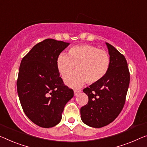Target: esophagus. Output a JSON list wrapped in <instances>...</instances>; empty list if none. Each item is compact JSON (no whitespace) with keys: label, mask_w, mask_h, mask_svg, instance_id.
Listing matches in <instances>:
<instances>
[{"label":"esophagus","mask_w":147,"mask_h":147,"mask_svg":"<svg viewBox=\"0 0 147 147\" xmlns=\"http://www.w3.org/2000/svg\"><path fill=\"white\" fill-rule=\"evenodd\" d=\"M79 93H80L79 90H74V96H77Z\"/></svg>","instance_id":"obj_1"}]
</instances>
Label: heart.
<instances>
[{
    "label": "heart",
    "mask_w": 147,
    "mask_h": 147,
    "mask_svg": "<svg viewBox=\"0 0 147 147\" xmlns=\"http://www.w3.org/2000/svg\"><path fill=\"white\" fill-rule=\"evenodd\" d=\"M69 55L61 53L57 58V67L63 77L71 74L76 66L78 72L65 78L70 87L78 88L88 84L101 80L108 73L110 57L106 51L91 45L74 46L69 50Z\"/></svg>",
    "instance_id": "1"
}]
</instances>
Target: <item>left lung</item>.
<instances>
[{
  "label": "left lung",
  "mask_w": 147,
  "mask_h": 147,
  "mask_svg": "<svg viewBox=\"0 0 147 147\" xmlns=\"http://www.w3.org/2000/svg\"><path fill=\"white\" fill-rule=\"evenodd\" d=\"M110 65L106 75L99 82L83 90L88 102L80 108L81 119L90 127L100 128L114 121L123 108L130 81L124 55L106 43Z\"/></svg>",
  "instance_id": "obj_1"
}]
</instances>
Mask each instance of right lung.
<instances>
[{
    "mask_svg": "<svg viewBox=\"0 0 147 147\" xmlns=\"http://www.w3.org/2000/svg\"><path fill=\"white\" fill-rule=\"evenodd\" d=\"M69 44L46 39L34 45L20 65L17 91L21 106L26 116L41 127L57 125L65 106L74 96L59 76L56 63Z\"/></svg>",
    "mask_w": 147,
    "mask_h": 147,
    "instance_id": "1",
    "label": "right lung"
}]
</instances>
